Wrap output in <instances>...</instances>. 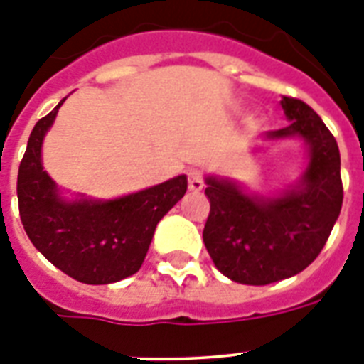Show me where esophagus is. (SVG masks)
I'll use <instances>...</instances> for the list:
<instances>
[{
	"instance_id": "1",
	"label": "esophagus",
	"mask_w": 364,
	"mask_h": 364,
	"mask_svg": "<svg viewBox=\"0 0 364 364\" xmlns=\"http://www.w3.org/2000/svg\"><path fill=\"white\" fill-rule=\"evenodd\" d=\"M188 188L193 191V193H200L202 188H204V179L200 176V171L191 170L188 171Z\"/></svg>"
}]
</instances>
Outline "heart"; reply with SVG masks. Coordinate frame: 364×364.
<instances>
[{
  "label": "heart",
  "instance_id": "obj_1",
  "mask_svg": "<svg viewBox=\"0 0 364 364\" xmlns=\"http://www.w3.org/2000/svg\"><path fill=\"white\" fill-rule=\"evenodd\" d=\"M253 121H255V122H257V121H259V117H257V115H255V117H253Z\"/></svg>",
  "mask_w": 364,
  "mask_h": 364
}]
</instances>
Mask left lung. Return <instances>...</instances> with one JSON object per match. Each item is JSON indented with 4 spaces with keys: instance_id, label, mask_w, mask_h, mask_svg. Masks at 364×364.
Segmentation results:
<instances>
[{
    "instance_id": "obj_1",
    "label": "left lung",
    "mask_w": 364,
    "mask_h": 364,
    "mask_svg": "<svg viewBox=\"0 0 364 364\" xmlns=\"http://www.w3.org/2000/svg\"><path fill=\"white\" fill-rule=\"evenodd\" d=\"M289 124L266 132L260 145L300 139L304 168L272 194L227 176H205L210 217L204 243L223 276L243 285H268L296 276L316 260L342 210L338 143L310 105L283 96Z\"/></svg>"
}]
</instances>
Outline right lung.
I'll list each match as a JSON object with an SVG mask.
<instances>
[{
  "instance_id": "obj_1",
  "label": "right lung",
  "mask_w": 364,
  "mask_h": 364,
  "mask_svg": "<svg viewBox=\"0 0 364 364\" xmlns=\"http://www.w3.org/2000/svg\"><path fill=\"white\" fill-rule=\"evenodd\" d=\"M64 102L30 134L16 181L20 219L37 251L70 277L121 282L141 268L156 225L187 193V176L117 198L68 194L43 168V141Z\"/></svg>"
}]
</instances>
